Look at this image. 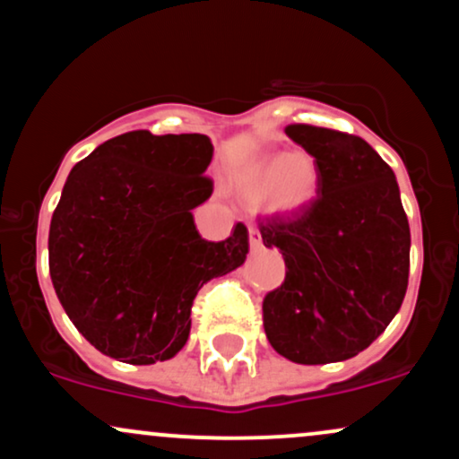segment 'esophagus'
I'll return each instance as SVG.
<instances>
[{"mask_svg": "<svg viewBox=\"0 0 459 459\" xmlns=\"http://www.w3.org/2000/svg\"><path fill=\"white\" fill-rule=\"evenodd\" d=\"M248 241H250V250H253V253H256V250L261 248V235H259V230L248 229Z\"/></svg>", "mask_w": 459, "mask_h": 459, "instance_id": "esophagus-1", "label": "esophagus"}]
</instances>
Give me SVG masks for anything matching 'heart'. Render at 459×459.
Returning <instances> with one entry per match:
<instances>
[{"mask_svg":"<svg viewBox=\"0 0 459 459\" xmlns=\"http://www.w3.org/2000/svg\"><path fill=\"white\" fill-rule=\"evenodd\" d=\"M241 189L250 200H265L276 213H299L320 191L318 160L309 152H287L255 163L241 178Z\"/></svg>","mask_w":459,"mask_h":459,"instance_id":"obj_1","label":"heart"}]
</instances>
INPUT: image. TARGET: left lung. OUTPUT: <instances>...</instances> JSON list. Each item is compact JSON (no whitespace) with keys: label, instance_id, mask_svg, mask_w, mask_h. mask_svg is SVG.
<instances>
[{"label":"left lung","instance_id":"8db88e82","mask_svg":"<svg viewBox=\"0 0 459 459\" xmlns=\"http://www.w3.org/2000/svg\"><path fill=\"white\" fill-rule=\"evenodd\" d=\"M287 137L318 160L320 191L291 218L259 220L285 281L264 299L279 355L331 364L368 349L401 309L410 276V224L390 165L361 137L291 124Z\"/></svg>","mask_w":459,"mask_h":459}]
</instances>
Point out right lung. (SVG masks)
<instances>
[{
	"instance_id": "add662e5",
	"label": "right lung",
	"mask_w": 459,
	"mask_h": 459,
	"mask_svg": "<svg viewBox=\"0 0 459 459\" xmlns=\"http://www.w3.org/2000/svg\"><path fill=\"white\" fill-rule=\"evenodd\" d=\"M206 134L133 130L69 172L49 224V276L69 320L104 355L134 366L187 344L206 281L239 268L248 229L200 238L191 209L213 194Z\"/></svg>"
}]
</instances>
